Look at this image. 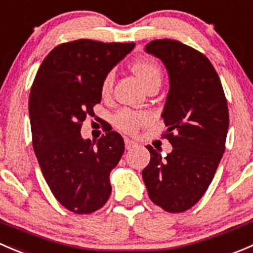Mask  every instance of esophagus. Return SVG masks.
I'll return each instance as SVG.
<instances>
[{"label": "esophagus", "instance_id": "esophagus-1", "mask_svg": "<svg viewBox=\"0 0 253 253\" xmlns=\"http://www.w3.org/2000/svg\"><path fill=\"white\" fill-rule=\"evenodd\" d=\"M136 142L134 141H132V139H129V138H125V146H126V148L127 149H131V148H133L134 146H136Z\"/></svg>", "mask_w": 253, "mask_h": 253}]
</instances>
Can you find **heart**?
<instances>
[{
	"instance_id": "1",
	"label": "heart",
	"mask_w": 253,
	"mask_h": 253,
	"mask_svg": "<svg viewBox=\"0 0 253 253\" xmlns=\"http://www.w3.org/2000/svg\"><path fill=\"white\" fill-rule=\"evenodd\" d=\"M131 70L133 74L141 80L142 84L149 89L152 86H158L162 82V69L157 61L152 59H141L131 64ZM114 84V74L109 73L101 83V95L104 97L109 96ZM148 115L144 112L133 111L129 109H122L114 116V125L126 133H133L139 126L148 121Z\"/></svg>"
}]
</instances>
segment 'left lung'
Returning <instances> with one entry per match:
<instances>
[{"label":"left lung","instance_id":"obj_1","mask_svg":"<svg viewBox=\"0 0 253 253\" xmlns=\"http://www.w3.org/2000/svg\"><path fill=\"white\" fill-rule=\"evenodd\" d=\"M163 61L169 92L162 119L173 151L162 158L147 146L151 162L142 171L149 199L168 212H183L205 194L225 152L229 110L209 59L192 46L156 39L144 48Z\"/></svg>","mask_w":253,"mask_h":253}]
</instances>
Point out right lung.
I'll return each mask as SVG.
<instances>
[{"mask_svg": "<svg viewBox=\"0 0 253 253\" xmlns=\"http://www.w3.org/2000/svg\"><path fill=\"white\" fill-rule=\"evenodd\" d=\"M134 43L78 39L59 44L37 72L29 95L33 149L55 199L75 214H90L111 194L110 171L125 151L121 134L97 141L80 133L101 101V83Z\"/></svg>", "mask_w": 253, "mask_h": 253, "instance_id": "1", "label": "right lung"}]
</instances>
